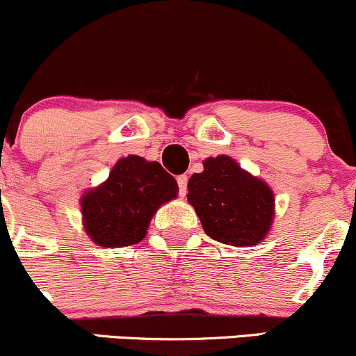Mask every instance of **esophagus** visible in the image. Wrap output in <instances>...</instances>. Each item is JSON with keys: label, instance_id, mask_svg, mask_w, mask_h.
I'll return each mask as SVG.
<instances>
[{"label": "esophagus", "instance_id": "1", "mask_svg": "<svg viewBox=\"0 0 356 356\" xmlns=\"http://www.w3.org/2000/svg\"><path fill=\"white\" fill-rule=\"evenodd\" d=\"M186 185H188V177H186V175H181V177H178L179 195H181V197H185V195H186Z\"/></svg>", "mask_w": 356, "mask_h": 356}]
</instances>
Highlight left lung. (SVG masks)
Listing matches in <instances>:
<instances>
[{
  "instance_id": "left-lung-1",
  "label": "left lung",
  "mask_w": 356,
  "mask_h": 356,
  "mask_svg": "<svg viewBox=\"0 0 356 356\" xmlns=\"http://www.w3.org/2000/svg\"><path fill=\"white\" fill-rule=\"evenodd\" d=\"M186 190L188 204L212 239L246 248L270 234L275 219L273 190L231 156L205 159L204 171L192 175Z\"/></svg>"
}]
</instances>
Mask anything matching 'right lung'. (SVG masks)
<instances>
[{
	"instance_id": "1",
	"label": "right lung",
	"mask_w": 356,
	"mask_h": 356,
	"mask_svg": "<svg viewBox=\"0 0 356 356\" xmlns=\"http://www.w3.org/2000/svg\"><path fill=\"white\" fill-rule=\"evenodd\" d=\"M178 197V183L158 161L120 158L108 178L81 195L83 227L103 248L131 246L146 238L152 216Z\"/></svg>"
}]
</instances>
